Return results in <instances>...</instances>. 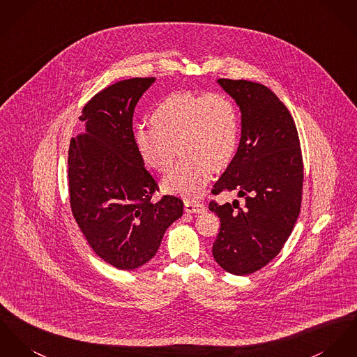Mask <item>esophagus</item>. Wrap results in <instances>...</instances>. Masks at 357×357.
<instances>
[{
  "label": "esophagus",
  "mask_w": 357,
  "mask_h": 357,
  "mask_svg": "<svg viewBox=\"0 0 357 357\" xmlns=\"http://www.w3.org/2000/svg\"><path fill=\"white\" fill-rule=\"evenodd\" d=\"M185 211L188 213H204L206 211L205 205L204 204H199V202H185Z\"/></svg>",
  "instance_id": "esophagus-1"
}]
</instances>
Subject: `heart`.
Returning <instances> with one entry per match:
<instances>
[{"mask_svg": "<svg viewBox=\"0 0 357 357\" xmlns=\"http://www.w3.org/2000/svg\"><path fill=\"white\" fill-rule=\"evenodd\" d=\"M152 126L133 133L141 160L158 172H167L176 148L185 160L165 179L163 189L185 198H198L211 179L234 159L239 139V114L224 93H171L151 114Z\"/></svg>", "mask_w": 357, "mask_h": 357, "instance_id": "obj_1", "label": "heart"}]
</instances>
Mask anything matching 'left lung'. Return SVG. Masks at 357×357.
Segmentation results:
<instances>
[{
	"mask_svg": "<svg viewBox=\"0 0 357 357\" xmlns=\"http://www.w3.org/2000/svg\"><path fill=\"white\" fill-rule=\"evenodd\" d=\"M218 84L238 105L242 132L212 192H236L245 201L209 204L220 219L212 252L225 272L251 275L281 251L301 213V142L292 115L268 86L228 79Z\"/></svg>",
	"mask_w": 357,
	"mask_h": 357,
	"instance_id": "obj_1",
	"label": "left lung"
}]
</instances>
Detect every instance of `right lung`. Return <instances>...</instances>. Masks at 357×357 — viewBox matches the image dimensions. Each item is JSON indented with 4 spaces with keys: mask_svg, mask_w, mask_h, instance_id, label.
I'll return each instance as SVG.
<instances>
[{
    "mask_svg": "<svg viewBox=\"0 0 357 357\" xmlns=\"http://www.w3.org/2000/svg\"><path fill=\"white\" fill-rule=\"evenodd\" d=\"M155 80H123L95 95L82 109L84 133L69 146L73 216L92 250L121 271L152 259L167 228L183 215L176 197L151 202L158 183L133 139L135 109Z\"/></svg>",
    "mask_w": 357,
    "mask_h": 357,
    "instance_id": "right-lung-1",
    "label": "right lung"
}]
</instances>
